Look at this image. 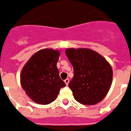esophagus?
Here are the masks:
<instances>
[{"label": "esophagus", "instance_id": "34e87169", "mask_svg": "<svg viewBox=\"0 0 131 131\" xmlns=\"http://www.w3.org/2000/svg\"><path fill=\"white\" fill-rule=\"evenodd\" d=\"M64 83H66V85H68L69 83V79H67L64 80Z\"/></svg>", "mask_w": 131, "mask_h": 131}]
</instances>
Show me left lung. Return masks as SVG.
Instances as JSON below:
<instances>
[{"label": "left lung", "mask_w": 131, "mask_h": 131, "mask_svg": "<svg viewBox=\"0 0 131 131\" xmlns=\"http://www.w3.org/2000/svg\"><path fill=\"white\" fill-rule=\"evenodd\" d=\"M65 53L74 68L69 87L75 100L86 105L102 100L112 82L113 71L109 62L91 49L68 48Z\"/></svg>", "instance_id": "8db88e82"}]
</instances>
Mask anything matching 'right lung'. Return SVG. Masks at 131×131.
Here are the masks:
<instances>
[{
  "instance_id": "1",
  "label": "right lung",
  "mask_w": 131,
  "mask_h": 131,
  "mask_svg": "<svg viewBox=\"0 0 131 131\" xmlns=\"http://www.w3.org/2000/svg\"><path fill=\"white\" fill-rule=\"evenodd\" d=\"M60 54L52 49L40 50L33 54L21 70L22 88L38 104L51 103L57 98L60 88L66 85L57 67Z\"/></svg>"
}]
</instances>
